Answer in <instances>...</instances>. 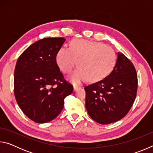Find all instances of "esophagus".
I'll return each instance as SVG.
<instances>
[{"label": "esophagus", "instance_id": "1", "mask_svg": "<svg viewBox=\"0 0 153 153\" xmlns=\"http://www.w3.org/2000/svg\"><path fill=\"white\" fill-rule=\"evenodd\" d=\"M81 86H79V85H74V91H76V90H78L79 88H80Z\"/></svg>", "mask_w": 153, "mask_h": 153}]
</instances>
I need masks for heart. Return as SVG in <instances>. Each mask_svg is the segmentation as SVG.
Instances as JSON below:
<instances>
[{"label":"heart","mask_w":153,"mask_h":153,"mask_svg":"<svg viewBox=\"0 0 153 153\" xmlns=\"http://www.w3.org/2000/svg\"><path fill=\"white\" fill-rule=\"evenodd\" d=\"M56 61L65 74L70 73L79 61L80 67L69 77L71 82L79 83L87 78L91 82L104 79L113 70L117 57L112 48L101 42L75 40L69 49L61 48L58 51Z\"/></svg>","instance_id":"obj_1"}]
</instances>
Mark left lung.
<instances>
[{"label":"left lung","instance_id":"8db88e82","mask_svg":"<svg viewBox=\"0 0 153 153\" xmlns=\"http://www.w3.org/2000/svg\"><path fill=\"white\" fill-rule=\"evenodd\" d=\"M138 76L133 63L121 53L112 72L102 80L84 88L86 108L93 120L109 124L128 114L135 100Z\"/></svg>","mask_w":153,"mask_h":153}]
</instances>
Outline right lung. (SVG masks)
Here are the masks:
<instances>
[{
	"label": "right lung",
	"mask_w": 153,
	"mask_h": 153,
	"mask_svg": "<svg viewBox=\"0 0 153 153\" xmlns=\"http://www.w3.org/2000/svg\"><path fill=\"white\" fill-rule=\"evenodd\" d=\"M64 38H43L19 56L14 73V94L25 115L43 123L57 117L73 86L64 79L56 61Z\"/></svg>",
	"instance_id": "add662e5"
}]
</instances>
